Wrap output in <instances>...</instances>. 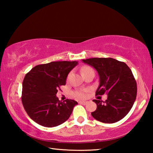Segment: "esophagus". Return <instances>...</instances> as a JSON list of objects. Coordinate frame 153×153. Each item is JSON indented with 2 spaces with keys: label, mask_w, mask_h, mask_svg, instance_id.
<instances>
[{
  "label": "esophagus",
  "mask_w": 153,
  "mask_h": 153,
  "mask_svg": "<svg viewBox=\"0 0 153 153\" xmlns=\"http://www.w3.org/2000/svg\"><path fill=\"white\" fill-rule=\"evenodd\" d=\"M79 104H81V105H86L87 102H86V101H79Z\"/></svg>",
  "instance_id": "esophagus-1"
}]
</instances>
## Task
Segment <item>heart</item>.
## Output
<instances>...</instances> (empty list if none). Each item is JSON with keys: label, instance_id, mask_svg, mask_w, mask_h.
<instances>
[{"label": "heart", "instance_id": "obj_1", "mask_svg": "<svg viewBox=\"0 0 153 153\" xmlns=\"http://www.w3.org/2000/svg\"><path fill=\"white\" fill-rule=\"evenodd\" d=\"M90 71H94L93 70V69L92 67H90L89 66H84L83 67L82 69H81V72H82V74L84 75V74L87 73V72H88ZM71 74H69L68 76V77L67 78H69V77H70ZM73 96L77 98V99H84L86 97V95H87V90H76V91H74L73 93Z\"/></svg>", "mask_w": 153, "mask_h": 153}]
</instances>
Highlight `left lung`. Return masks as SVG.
Instances as JSON below:
<instances>
[{
	"label": "left lung",
	"instance_id": "1",
	"mask_svg": "<svg viewBox=\"0 0 153 153\" xmlns=\"http://www.w3.org/2000/svg\"><path fill=\"white\" fill-rule=\"evenodd\" d=\"M83 62L98 71L100 84L96 96L107 94L105 101L93 100L97 108L91 115L105 123L119 121L126 116L135 102L137 84L131 69L122 61L113 58H90Z\"/></svg>",
	"mask_w": 153,
	"mask_h": 153
}]
</instances>
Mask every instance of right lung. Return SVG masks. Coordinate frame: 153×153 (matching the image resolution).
Returning <instances> with one entry per match:
<instances>
[{
	"instance_id": "right-lung-1",
	"label": "right lung",
	"mask_w": 153,
	"mask_h": 153,
	"mask_svg": "<svg viewBox=\"0 0 153 153\" xmlns=\"http://www.w3.org/2000/svg\"><path fill=\"white\" fill-rule=\"evenodd\" d=\"M77 61H53L38 65L26 74L23 81L22 101L25 111L40 126L53 128L61 125L71 115L74 100L61 102L56 97L66 84L67 75Z\"/></svg>"
}]
</instances>
